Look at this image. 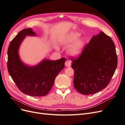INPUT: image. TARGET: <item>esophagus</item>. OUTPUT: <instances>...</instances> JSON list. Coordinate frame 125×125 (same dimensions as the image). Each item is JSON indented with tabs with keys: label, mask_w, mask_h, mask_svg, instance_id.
<instances>
[{
	"label": "esophagus",
	"mask_w": 125,
	"mask_h": 125,
	"mask_svg": "<svg viewBox=\"0 0 125 125\" xmlns=\"http://www.w3.org/2000/svg\"><path fill=\"white\" fill-rule=\"evenodd\" d=\"M70 66H71L70 62H69V61H66L65 62V66L66 67H70Z\"/></svg>",
	"instance_id": "1"
}]
</instances>
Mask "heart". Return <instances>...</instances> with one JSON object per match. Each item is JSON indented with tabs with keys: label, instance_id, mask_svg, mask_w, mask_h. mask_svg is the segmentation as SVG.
Returning a JSON list of instances; mask_svg holds the SVG:
<instances>
[{
	"label": "heart",
	"instance_id": "heart-1",
	"mask_svg": "<svg viewBox=\"0 0 125 125\" xmlns=\"http://www.w3.org/2000/svg\"><path fill=\"white\" fill-rule=\"evenodd\" d=\"M81 36V34L77 32H71L68 35L62 38H60L59 43L63 46H68L72 43L70 47L68 49L67 52L69 55L73 57H79L83 52L85 41L83 38L79 39ZM56 49H58V46H55Z\"/></svg>",
	"mask_w": 125,
	"mask_h": 125
}]
</instances>
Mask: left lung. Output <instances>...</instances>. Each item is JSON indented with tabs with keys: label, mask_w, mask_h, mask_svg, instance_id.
I'll list each match as a JSON object with an SVG mask.
<instances>
[{
	"label": "left lung",
	"mask_w": 125,
	"mask_h": 125,
	"mask_svg": "<svg viewBox=\"0 0 125 125\" xmlns=\"http://www.w3.org/2000/svg\"><path fill=\"white\" fill-rule=\"evenodd\" d=\"M71 61L75 89L84 95L97 93L107 86L116 69L115 44L110 37L100 32L92 36L81 56Z\"/></svg>",
	"instance_id": "obj_1"
}]
</instances>
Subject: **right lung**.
I'll return each mask as SVG.
<instances>
[{"instance_id": "1", "label": "right lung", "mask_w": 125, "mask_h": 125, "mask_svg": "<svg viewBox=\"0 0 125 125\" xmlns=\"http://www.w3.org/2000/svg\"><path fill=\"white\" fill-rule=\"evenodd\" d=\"M26 36L37 34L32 29H24L9 44L7 63L9 73L22 93L32 96H45L53 86L57 75L64 68L66 58L57 60L44 58L34 66L25 64L21 59L19 52Z\"/></svg>"}]
</instances>
